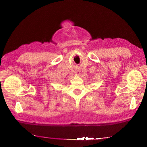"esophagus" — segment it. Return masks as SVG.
Wrapping results in <instances>:
<instances>
[{
    "instance_id": "obj_1",
    "label": "esophagus",
    "mask_w": 147,
    "mask_h": 147,
    "mask_svg": "<svg viewBox=\"0 0 147 147\" xmlns=\"http://www.w3.org/2000/svg\"><path fill=\"white\" fill-rule=\"evenodd\" d=\"M76 73L78 74V75H80V72L79 71H78Z\"/></svg>"
}]
</instances>
